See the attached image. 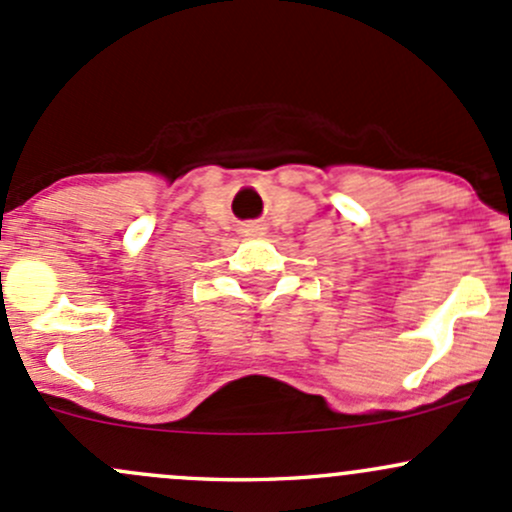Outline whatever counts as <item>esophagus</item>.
<instances>
[{
    "instance_id": "1",
    "label": "esophagus",
    "mask_w": 512,
    "mask_h": 512,
    "mask_svg": "<svg viewBox=\"0 0 512 512\" xmlns=\"http://www.w3.org/2000/svg\"><path fill=\"white\" fill-rule=\"evenodd\" d=\"M241 236H249V239H254V236H263L266 234V224L261 222V219H254V222H246L241 224Z\"/></svg>"
}]
</instances>
